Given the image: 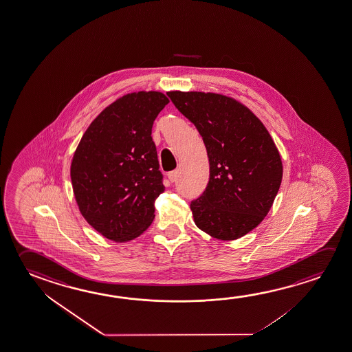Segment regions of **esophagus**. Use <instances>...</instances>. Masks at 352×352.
Here are the masks:
<instances>
[{
	"label": "esophagus",
	"instance_id": "esophagus-1",
	"mask_svg": "<svg viewBox=\"0 0 352 352\" xmlns=\"http://www.w3.org/2000/svg\"><path fill=\"white\" fill-rule=\"evenodd\" d=\"M178 170H173V172H169V173H168V179H169L172 183H174V182L178 179Z\"/></svg>",
	"mask_w": 352,
	"mask_h": 352
}]
</instances>
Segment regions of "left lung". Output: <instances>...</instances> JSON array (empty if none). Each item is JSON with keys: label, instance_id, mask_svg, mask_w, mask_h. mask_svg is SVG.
<instances>
[{"label": "left lung", "instance_id": "left-lung-1", "mask_svg": "<svg viewBox=\"0 0 352 352\" xmlns=\"http://www.w3.org/2000/svg\"><path fill=\"white\" fill-rule=\"evenodd\" d=\"M204 139L210 182L191 202L199 229L218 240H236L268 214L283 179L271 134L245 104L214 92L168 91Z\"/></svg>", "mask_w": 352, "mask_h": 352}]
</instances>
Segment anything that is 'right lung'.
I'll use <instances>...</instances> for the list:
<instances>
[{"mask_svg": "<svg viewBox=\"0 0 352 352\" xmlns=\"http://www.w3.org/2000/svg\"><path fill=\"white\" fill-rule=\"evenodd\" d=\"M169 102L160 91L126 94L89 125L72 160L71 179L81 216L116 243L140 236L164 191L152 125Z\"/></svg>", "mask_w": 352, "mask_h": 352, "instance_id": "right-lung-1", "label": "right lung"}]
</instances>
